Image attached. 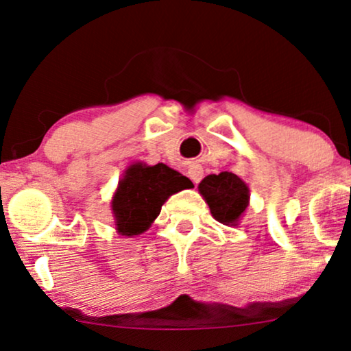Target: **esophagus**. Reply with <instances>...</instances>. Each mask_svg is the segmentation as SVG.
I'll list each match as a JSON object with an SVG mask.
<instances>
[{
	"label": "esophagus",
	"mask_w": 351,
	"mask_h": 351,
	"mask_svg": "<svg viewBox=\"0 0 351 351\" xmlns=\"http://www.w3.org/2000/svg\"><path fill=\"white\" fill-rule=\"evenodd\" d=\"M188 176L191 178L194 184H197L202 180V176H204V170H202L199 165H191L188 168Z\"/></svg>",
	"instance_id": "esophagus-1"
}]
</instances>
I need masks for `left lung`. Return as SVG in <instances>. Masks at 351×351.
<instances>
[{"label": "left lung", "mask_w": 351, "mask_h": 351, "mask_svg": "<svg viewBox=\"0 0 351 351\" xmlns=\"http://www.w3.org/2000/svg\"><path fill=\"white\" fill-rule=\"evenodd\" d=\"M197 189L208 202L213 217L223 226H239L245 209L250 204L247 183L230 171L208 175Z\"/></svg>", "instance_id": "obj_1"}]
</instances>
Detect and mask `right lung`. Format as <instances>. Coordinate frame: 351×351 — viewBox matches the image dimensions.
I'll use <instances>...</instances> for the list:
<instances>
[{"mask_svg":"<svg viewBox=\"0 0 351 351\" xmlns=\"http://www.w3.org/2000/svg\"><path fill=\"white\" fill-rule=\"evenodd\" d=\"M193 183L165 163L135 162L125 168L111 199L117 234L141 235L158 217L165 201Z\"/></svg>","mask_w":351,"mask_h":351,"instance_id":"add662e5","label":"right lung"}]
</instances>
